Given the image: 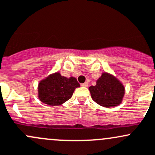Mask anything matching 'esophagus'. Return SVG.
<instances>
[{"mask_svg": "<svg viewBox=\"0 0 155 155\" xmlns=\"http://www.w3.org/2000/svg\"><path fill=\"white\" fill-rule=\"evenodd\" d=\"M81 85H82V87H87V86H88V83L86 82L84 83H82V84H81Z\"/></svg>", "mask_w": 155, "mask_h": 155, "instance_id": "34e87169", "label": "esophagus"}]
</instances>
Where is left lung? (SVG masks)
<instances>
[{"label": "left lung", "instance_id": "8db88e82", "mask_svg": "<svg viewBox=\"0 0 155 155\" xmlns=\"http://www.w3.org/2000/svg\"><path fill=\"white\" fill-rule=\"evenodd\" d=\"M93 100L101 106L115 107L123 101L125 87L114 76L103 73L97 79L95 86L89 87Z\"/></svg>", "mask_w": 155, "mask_h": 155}]
</instances>
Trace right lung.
I'll return each instance as SVG.
<instances>
[{
  "label": "right lung",
  "instance_id": "add662e5",
  "mask_svg": "<svg viewBox=\"0 0 155 155\" xmlns=\"http://www.w3.org/2000/svg\"><path fill=\"white\" fill-rule=\"evenodd\" d=\"M79 86L75 77L67 78L58 72L54 73L38 83V99L47 105H60L71 99Z\"/></svg>",
  "mask_w": 155,
  "mask_h": 155
}]
</instances>
